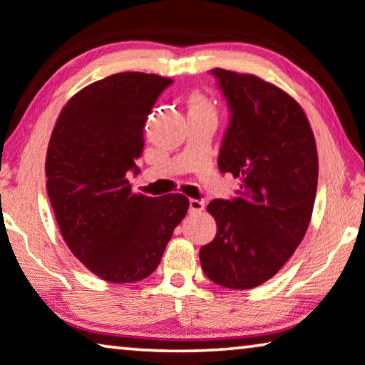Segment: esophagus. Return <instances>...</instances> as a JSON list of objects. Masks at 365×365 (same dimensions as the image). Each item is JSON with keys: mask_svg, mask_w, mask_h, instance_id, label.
Returning <instances> with one entry per match:
<instances>
[{"mask_svg": "<svg viewBox=\"0 0 365 365\" xmlns=\"http://www.w3.org/2000/svg\"><path fill=\"white\" fill-rule=\"evenodd\" d=\"M190 213L197 215V213H202L203 208H205V202L203 200H198V198H190Z\"/></svg>", "mask_w": 365, "mask_h": 365, "instance_id": "34e87169", "label": "esophagus"}]
</instances>
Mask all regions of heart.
I'll use <instances>...</instances> for the list:
<instances>
[{
	"label": "heart",
	"mask_w": 365,
	"mask_h": 365,
	"mask_svg": "<svg viewBox=\"0 0 365 365\" xmlns=\"http://www.w3.org/2000/svg\"><path fill=\"white\" fill-rule=\"evenodd\" d=\"M203 107H212L207 97H203L202 94H195L190 97V109H203Z\"/></svg>",
	"instance_id": "b5f03b06"
}]
</instances>
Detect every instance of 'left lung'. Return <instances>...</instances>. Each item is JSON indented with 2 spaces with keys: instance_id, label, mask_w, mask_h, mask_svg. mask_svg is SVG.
<instances>
[{
  "instance_id": "left-lung-1",
  "label": "left lung",
  "mask_w": 365,
  "mask_h": 365,
  "mask_svg": "<svg viewBox=\"0 0 365 365\" xmlns=\"http://www.w3.org/2000/svg\"><path fill=\"white\" fill-rule=\"evenodd\" d=\"M232 119L218 167L240 178V197L213 200L217 222L200 263L208 279L251 289L273 278L311 223L317 190L316 138L302 107L255 74L213 69Z\"/></svg>"
}]
</instances>
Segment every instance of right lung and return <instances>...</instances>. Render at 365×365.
<instances>
[{
	"label": "right lung",
	"mask_w": 365,
	"mask_h": 365,
	"mask_svg": "<svg viewBox=\"0 0 365 365\" xmlns=\"http://www.w3.org/2000/svg\"><path fill=\"white\" fill-rule=\"evenodd\" d=\"M172 79L119 73L92 82L68 101L46 153V188L61 235L91 273L109 283H135L160 263L188 198L133 193L143 127Z\"/></svg>",
	"instance_id": "right-lung-1"
}]
</instances>
